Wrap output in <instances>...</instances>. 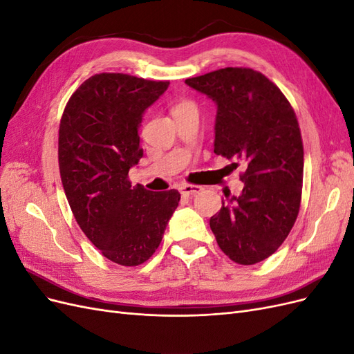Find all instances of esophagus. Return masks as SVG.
<instances>
[{
  "label": "esophagus",
  "instance_id": "obj_1",
  "mask_svg": "<svg viewBox=\"0 0 354 354\" xmlns=\"http://www.w3.org/2000/svg\"><path fill=\"white\" fill-rule=\"evenodd\" d=\"M199 192H202L201 186H195V185H181L180 186V194L183 196H195L199 194Z\"/></svg>",
  "mask_w": 354,
  "mask_h": 354
}]
</instances>
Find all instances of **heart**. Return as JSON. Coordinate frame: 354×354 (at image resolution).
Segmentation results:
<instances>
[{
  "label": "heart",
  "mask_w": 354,
  "mask_h": 354,
  "mask_svg": "<svg viewBox=\"0 0 354 354\" xmlns=\"http://www.w3.org/2000/svg\"><path fill=\"white\" fill-rule=\"evenodd\" d=\"M183 104H192V103L190 102H181L178 106H183Z\"/></svg>",
  "instance_id": "heart-1"
}]
</instances>
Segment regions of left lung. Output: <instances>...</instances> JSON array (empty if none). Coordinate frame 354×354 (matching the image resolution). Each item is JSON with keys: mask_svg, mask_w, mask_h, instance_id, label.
<instances>
[{"mask_svg": "<svg viewBox=\"0 0 354 354\" xmlns=\"http://www.w3.org/2000/svg\"><path fill=\"white\" fill-rule=\"evenodd\" d=\"M186 84L217 104L214 153L245 167L242 194L226 195L209 227L232 261L260 263L283 243L301 203L304 151L295 112L250 68H224Z\"/></svg>", "mask_w": 354, "mask_h": 354, "instance_id": "obj_1", "label": "left lung"}]
</instances>
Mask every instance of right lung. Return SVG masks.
<instances>
[{
  "mask_svg": "<svg viewBox=\"0 0 354 354\" xmlns=\"http://www.w3.org/2000/svg\"><path fill=\"white\" fill-rule=\"evenodd\" d=\"M169 81L97 73L63 111L59 168L78 226L106 259L133 267L151 259L178 207L176 189L131 186L128 171L143 156L138 128Z\"/></svg>",
  "mask_w": 354,
  "mask_h": 354,
  "instance_id": "1",
  "label": "right lung"
}]
</instances>
